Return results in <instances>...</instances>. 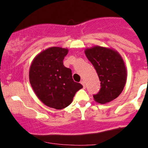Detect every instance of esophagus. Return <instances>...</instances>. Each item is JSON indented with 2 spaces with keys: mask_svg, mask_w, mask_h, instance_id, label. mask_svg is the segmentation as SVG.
<instances>
[{
  "mask_svg": "<svg viewBox=\"0 0 148 148\" xmlns=\"http://www.w3.org/2000/svg\"><path fill=\"white\" fill-rule=\"evenodd\" d=\"M81 84L83 85L84 88H85V86H85V82H84V80H82V81H81Z\"/></svg>",
  "mask_w": 148,
  "mask_h": 148,
  "instance_id": "obj_1",
  "label": "esophagus"
}]
</instances>
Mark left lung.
Masks as SVG:
<instances>
[{"label":"left lung","mask_w":148,"mask_h":148,"mask_svg":"<svg viewBox=\"0 0 148 148\" xmlns=\"http://www.w3.org/2000/svg\"><path fill=\"white\" fill-rule=\"evenodd\" d=\"M85 54L96 69L100 82V90L94 99L105 104L116 99L125 87L127 72L120 55L115 51L95 46L85 51Z\"/></svg>","instance_id":"8db88e82"}]
</instances>
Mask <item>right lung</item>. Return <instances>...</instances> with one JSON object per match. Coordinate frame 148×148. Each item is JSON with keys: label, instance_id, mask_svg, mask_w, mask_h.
<instances>
[{"label": "right lung", "instance_id": "obj_1", "mask_svg": "<svg viewBox=\"0 0 148 148\" xmlns=\"http://www.w3.org/2000/svg\"><path fill=\"white\" fill-rule=\"evenodd\" d=\"M66 49L51 47L34 59L29 80L38 99L49 107L62 110L69 105L77 91L83 87L72 79L70 69L64 66Z\"/></svg>", "mask_w": 148, "mask_h": 148}]
</instances>
